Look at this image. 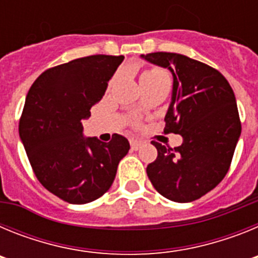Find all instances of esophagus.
I'll return each instance as SVG.
<instances>
[{
    "label": "esophagus",
    "instance_id": "obj_1",
    "mask_svg": "<svg viewBox=\"0 0 258 258\" xmlns=\"http://www.w3.org/2000/svg\"><path fill=\"white\" fill-rule=\"evenodd\" d=\"M143 145V142L141 141H137V140H132L131 141V146H132V150H140L141 146Z\"/></svg>",
    "mask_w": 258,
    "mask_h": 258
}]
</instances>
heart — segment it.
<instances>
[{"mask_svg": "<svg viewBox=\"0 0 258 258\" xmlns=\"http://www.w3.org/2000/svg\"><path fill=\"white\" fill-rule=\"evenodd\" d=\"M163 80H169V75L166 71L159 67H151L141 75V84L155 83V81H163Z\"/></svg>", "mask_w": 258, "mask_h": 258, "instance_id": "b5f03b06", "label": "heart"}]
</instances>
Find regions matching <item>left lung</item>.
I'll return each mask as SVG.
<instances>
[{"label": "left lung", "instance_id": "8db88e82", "mask_svg": "<svg viewBox=\"0 0 258 258\" xmlns=\"http://www.w3.org/2000/svg\"><path fill=\"white\" fill-rule=\"evenodd\" d=\"M173 74L164 133L181 134L178 147L152 141L157 150L147 175L160 195L177 203L200 199L229 172L241 132L235 95L220 71L175 52L142 55Z\"/></svg>", "mask_w": 258, "mask_h": 258}]
</instances>
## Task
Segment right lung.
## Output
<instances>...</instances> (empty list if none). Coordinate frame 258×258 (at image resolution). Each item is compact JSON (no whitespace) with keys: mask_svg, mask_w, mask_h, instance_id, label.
I'll use <instances>...</instances> for the list:
<instances>
[{"mask_svg":"<svg viewBox=\"0 0 258 258\" xmlns=\"http://www.w3.org/2000/svg\"><path fill=\"white\" fill-rule=\"evenodd\" d=\"M122 55H89L51 67L32 84L19 120V136L40 183L59 199L85 204L111 187L131 146L83 136L81 120L103 98Z\"/></svg>","mask_w":258,"mask_h":258,"instance_id":"right-lung-1","label":"right lung"}]
</instances>
